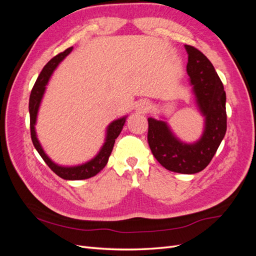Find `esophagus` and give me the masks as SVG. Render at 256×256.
<instances>
[{"label":"esophagus","mask_w":256,"mask_h":256,"mask_svg":"<svg viewBox=\"0 0 256 256\" xmlns=\"http://www.w3.org/2000/svg\"><path fill=\"white\" fill-rule=\"evenodd\" d=\"M150 109V102H142L140 104V106H138V110H140L141 112H147Z\"/></svg>","instance_id":"esophagus-1"}]
</instances>
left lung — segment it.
Masks as SVG:
<instances>
[{"mask_svg": "<svg viewBox=\"0 0 256 256\" xmlns=\"http://www.w3.org/2000/svg\"><path fill=\"white\" fill-rule=\"evenodd\" d=\"M187 72L198 104L206 118L205 131L196 144H184L172 134L164 122L148 118L147 141L154 157L168 171L194 174L209 164L226 132V95L212 64L204 54L186 44Z\"/></svg>", "mask_w": 256, "mask_h": 256, "instance_id": "obj_1", "label": "left lung"}]
</instances>
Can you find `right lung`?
<instances>
[{
	"label": "right lung",
	"mask_w": 256,
	"mask_h": 256,
	"mask_svg": "<svg viewBox=\"0 0 256 256\" xmlns=\"http://www.w3.org/2000/svg\"><path fill=\"white\" fill-rule=\"evenodd\" d=\"M72 50V47L66 49L64 52L58 53V56L51 58L47 65L44 67L42 72L38 76V78L34 84L30 95V102H28V110H30V138H32V142L35 146L36 150L38 154H40L44 161L47 164V166L52 170V171L56 173L58 176L64 178V180H86V178L95 176L97 173H99L106 166L108 160H109L110 154L112 152L113 146L115 143V138H118L120 134L124 124H125L126 118H122L120 120H114L110 124V126L108 127V136L106 143L104 144L102 150L99 152L97 156L90 160V162L79 166H72V168H64V166H58L47 157L42 148V146L38 142L36 134H35V122H36V116L38 108H40V104L42 102V98L44 95V92L46 88V85H47L51 74L53 72L54 69L58 65L60 62L63 60L67 54Z\"/></svg>",
	"instance_id": "obj_1"
}]
</instances>
